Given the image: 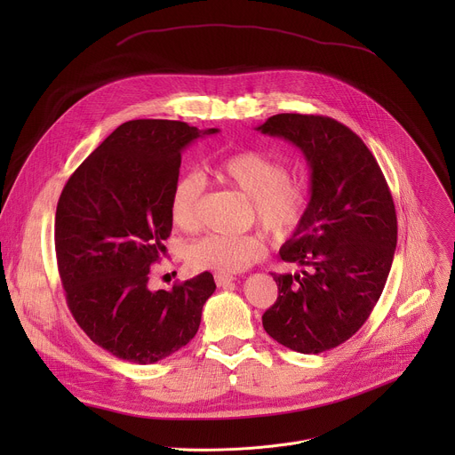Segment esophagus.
<instances>
[{"label":"esophagus","mask_w":455,"mask_h":455,"mask_svg":"<svg viewBox=\"0 0 455 455\" xmlns=\"http://www.w3.org/2000/svg\"><path fill=\"white\" fill-rule=\"evenodd\" d=\"M214 281H216V284L220 286V288H228V286H232V283L235 281L232 275H225V274H216L214 275Z\"/></svg>","instance_id":"obj_1"}]
</instances>
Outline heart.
I'll return each instance as SVG.
<instances>
[{
  "mask_svg": "<svg viewBox=\"0 0 455 455\" xmlns=\"http://www.w3.org/2000/svg\"><path fill=\"white\" fill-rule=\"evenodd\" d=\"M220 180L250 198L257 223L267 232L284 237L304 220L309 194L300 181L290 178L288 167L261 151H243L214 167ZM205 180L200 172L181 174L171 192V216L180 228H194L200 221ZM187 261L196 270L237 274L265 253L259 235L209 234L187 246Z\"/></svg>",
  "mask_w": 455,
  "mask_h": 455,
  "instance_id": "b5f03b06",
  "label": "heart"
}]
</instances>
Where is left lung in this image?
<instances>
[{
    "mask_svg": "<svg viewBox=\"0 0 455 455\" xmlns=\"http://www.w3.org/2000/svg\"><path fill=\"white\" fill-rule=\"evenodd\" d=\"M257 132L297 146L311 169L306 216L279 251L307 272L272 274L279 297L263 328L291 351L318 355L349 340L376 306L396 250L395 202L372 153L335 118L281 113Z\"/></svg>",
    "mask_w": 455,
    "mask_h": 455,
    "instance_id": "obj_1",
    "label": "left lung"
}]
</instances>
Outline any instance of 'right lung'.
I'll return each mask as SVG.
<instances>
[{"label":"right lung","mask_w":455,"mask_h":455,"mask_svg":"<svg viewBox=\"0 0 455 455\" xmlns=\"http://www.w3.org/2000/svg\"><path fill=\"white\" fill-rule=\"evenodd\" d=\"M214 133L178 120L124 122L60 192L55 253L68 307L92 342L120 360L155 363L198 333L212 274L169 291L148 283L172 230L181 151Z\"/></svg>","instance_id":"right-lung-1"}]
</instances>
